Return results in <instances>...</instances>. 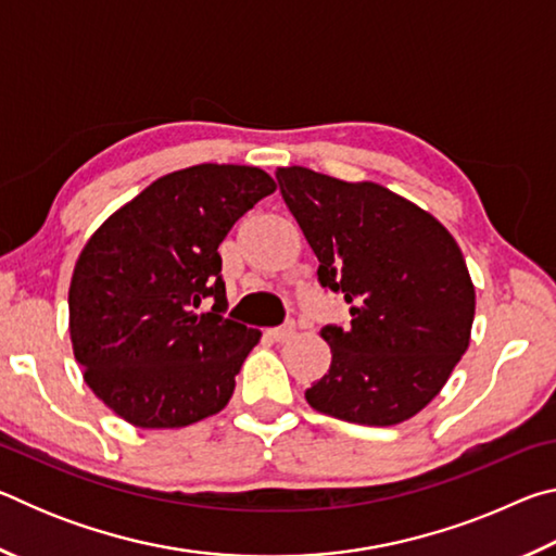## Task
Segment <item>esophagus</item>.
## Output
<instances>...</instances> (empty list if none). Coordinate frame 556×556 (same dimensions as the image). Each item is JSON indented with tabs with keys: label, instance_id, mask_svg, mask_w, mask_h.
<instances>
[{
	"label": "esophagus",
	"instance_id": "obj_1",
	"mask_svg": "<svg viewBox=\"0 0 556 556\" xmlns=\"http://www.w3.org/2000/svg\"><path fill=\"white\" fill-rule=\"evenodd\" d=\"M294 331H296L294 324H287V326H279V328H269L267 336H269L275 343H285V341H289L291 336H294Z\"/></svg>",
	"mask_w": 556,
	"mask_h": 556
}]
</instances>
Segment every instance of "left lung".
<instances>
[{"label":"left lung","instance_id":"8db88e82","mask_svg":"<svg viewBox=\"0 0 556 556\" xmlns=\"http://www.w3.org/2000/svg\"><path fill=\"white\" fill-rule=\"evenodd\" d=\"M277 181L318 257V281L351 304L345 331L321 328L331 368L306 402L351 425H402L468 351L476 287L464 252L434 215L375 181L306 166H279Z\"/></svg>","mask_w":556,"mask_h":556}]
</instances>
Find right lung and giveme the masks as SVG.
Wrapping results in <instances>:
<instances>
[{
	"mask_svg": "<svg viewBox=\"0 0 556 556\" xmlns=\"http://www.w3.org/2000/svg\"><path fill=\"white\" fill-rule=\"evenodd\" d=\"M275 188L257 166H188L149 184L80 250L68 289L73 355L96 397L131 427H188L230 402L262 333L220 316L218 244ZM205 295L216 304L195 315Z\"/></svg>",
	"mask_w": 556,
	"mask_h": 556,
	"instance_id": "1",
	"label": "right lung"
}]
</instances>
